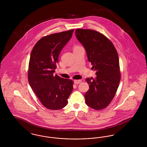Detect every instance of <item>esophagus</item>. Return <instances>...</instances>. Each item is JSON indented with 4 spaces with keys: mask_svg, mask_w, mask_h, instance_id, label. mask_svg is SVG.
Wrapping results in <instances>:
<instances>
[{
    "mask_svg": "<svg viewBox=\"0 0 147 147\" xmlns=\"http://www.w3.org/2000/svg\"><path fill=\"white\" fill-rule=\"evenodd\" d=\"M81 82H82L81 80H74V84H80Z\"/></svg>",
    "mask_w": 147,
    "mask_h": 147,
    "instance_id": "34e87169",
    "label": "esophagus"
}]
</instances>
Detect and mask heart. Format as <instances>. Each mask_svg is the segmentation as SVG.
I'll return each mask as SVG.
<instances>
[{"mask_svg":"<svg viewBox=\"0 0 147 147\" xmlns=\"http://www.w3.org/2000/svg\"><path fill=\"white\" fill-rule=\"evenodd\" d=\"M78 47V46H76V47ZM75 47H74V48H75Z\"/></svg>","mask_w":147,"mask_h":147,"instance_id":"heart-1","label":"heart"}]
</instances>
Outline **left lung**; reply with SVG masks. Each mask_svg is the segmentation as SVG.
Masks as SVG:
<instances>
[{
  "label": "left lung",
  "mask_w": 147,
  "mask_h": 147,
  "mask_svg": "<svg viewBox=\"0 0 147 147\" xmlns=\"http://www.w3.org/2000/svg\"><path fill=\"white\" fill-rule=\"evenodd\" d=\"M78 40L84 46L96 77L87 78L89 89L85 94L86 105L93 109H105L111 102L121 79L119 56L111 41L98 31L77 29Z\"/></svg>",
  "instance_id": "8db88e82"
}]
</instances>
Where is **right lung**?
<instances>
[{"instance_id": "add662e5", "label": "right lung", "mask_w": 147, "mask_h": 147, "mask_svg": "<svg viewBox=\"0 0 147 147\" xmlns=\"http://www.w3.org/2000/svg\"><path fill=\"white\" fill-rule=\"evenodd\" d=\"M74 30L45 36L36 43L29 61L28 80L42 105L57 110L64 107L71 93L73 81L55 75L58 57Z\"/></svg>"}]
</instances>
